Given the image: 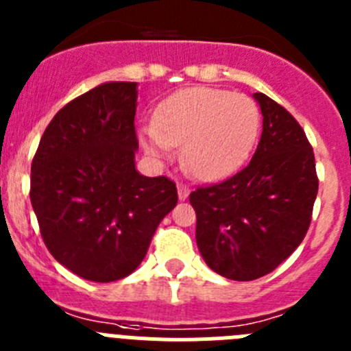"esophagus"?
Returning <instances> with one entry per match:
<instances>
[{
  "instance_id": "obj_1",
  "label": "esophagus",
  "mask_w": 351,
  "mask_h": 351,
  "mask_svg": "<svg viewBox=\"0 0 351 351\" xmlns=\"http://www.w3.org/2000/svg\"><path fill=\"white\" fill-rule=\"evenodd\" d=\"M176 189H178L180 201H185V199L189 197V194H191V189H189V185H185V183H178V185H176Z\"/></svg>"
}]
</instances>
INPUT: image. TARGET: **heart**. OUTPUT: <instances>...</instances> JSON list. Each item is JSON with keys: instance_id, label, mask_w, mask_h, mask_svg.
I'll list each match as a JSON object with an SVG mask.
<instances>
[{"instance_id": "1", "label": "heart", "mask_w": 351, "mask_h": 351, "mask_svg": "<svg viewBox=\"0 0 351 351\" xmlns=\"http://www.w3.org/2000/svg\"><path fill=\"white\" fill-rule=\"evenodd\" d=\"M258 125L257 105L245 94L191 87L159 105L152 128L140 131V143L156 160L169 159L173 147L183 145V168L195 178L217 182L245 162Z\"/></svg>"}]
</instances>
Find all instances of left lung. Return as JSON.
Masks as SVG:
<instances>
[{
    "label": "left lung",
    "mask_w": 351,
    "mask_h": 351,
    "mask_svg": "<svg viewBox=\"0 0 351 351\" xmlns=\"http://www.w3.org/2000/svg\"><path fill=\"white\" fill-rule=\"evenodd\" d=\"M262 134L234 176L191 194L195 241L208 266L236 282L276 269L308 232L318 192L313 148L299 122L255 93Z\"/></svg>",
    "instance_id": "8db88e82"
}]
</instances>
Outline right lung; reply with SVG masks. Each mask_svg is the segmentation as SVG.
<instances>
[{"label": "right lung", "mask_w": 351, "mask_h": 351, "mask_svg": "<svg viewBox=\"0 0 351 351\" xmlns=\"http://www.w3.org/2000/svg\"><path fill=\"white\" fill-rule=\"evenodd\" d=\"M138 84L110 82L59 110L31 164V204L53 258L90 282L131 274L176 185L136 171Z\"/></svg>", "instance_id": "obj_1"}]
</instances>
